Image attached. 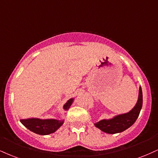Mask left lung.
<instances>
[{
  "mask_svg": "<svg viewBox=\"0 0 158 158\" xmlns=\"http://www.w3.org/2000/svg\"><path fill=\"white\" fill-rule=\"evenodd\" d=\"M143 104V94L141 87H139L138 98L135 107L130 112L120 114L110 119H102L94 125L102 132L108 134H115L126 130L135 122L139 115Z\"/></svg>",
  "mask_w": 158,
  "mask_h": 158,
  "instance_id": "8db88e82",
  "label": "left lung"
}]
</instances>
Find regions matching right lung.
<instances>
[{"label": "right lung", "mask_w": 158, "mask_h": 158, "mask_svg": "<svg viewBox=\"0 0 158 158\" xmlns=\"http://www.w3.org/2000/svg\"><path fill=\"white\" fill-rule=\"evenodd\" d=\"M74 98H70L64 104L63 109L67 111L71 104H73ZM20 122L26 128L36 134L46 135L54 133L63 124L64 120H57V119H40L38 118H30L26 119H20Z\"/></svg>", "instance_id": "add662e5"}]
</instances>
